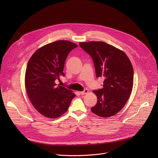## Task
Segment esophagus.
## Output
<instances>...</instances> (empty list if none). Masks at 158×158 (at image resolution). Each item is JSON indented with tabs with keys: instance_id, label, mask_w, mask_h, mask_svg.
<instances>
[{
	"instance_id": "34e87169",
	"label": "esophagus",
	"mask_w": 158,
	"mask_h": 158,
	"mask_svg": "<svg viewBox=\"0 0 158 158\" xmlns=\"http://www.w3.org/2000/svg\"><path fill=\"white\" fill-rule=\"evenodd\" d=\"M88 89H84L83 91H81V92H80V94L81 95H85V94H87L88 92Z\"/></svg>"
}]
</instances>
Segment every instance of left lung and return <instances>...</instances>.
<instances>
[{
    "label": "left lung",
    "mask_w": 158,
    "mask_h": 158,
    "mask_svg": "<svg viewBox=\"0 0 158 158\" xmlns=\"http://www.w3.org/2000/svg\"><path fill=\"white\" fill-rule=\"evenodd\" d=\"M79 45L91 56L97 78H105L103 88L93 90L97 103L91 111L100 117L114 115L123 108L132 91L134 72L130 60L123 51L104 42Z\"/></svg>",
    "instance_id": "obj_1"
}]
</instances>
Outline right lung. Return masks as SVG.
Here are the masks:
<instances>
[{
    "instance_id": "add662e5",
    "label": "right lung",
    "mask_w": 158,
    "mask_h": 158,
    "mask_svg": "<svg viewBox=\"0 0 158 158\" xmlns=\"http://www.w3.org/2000/svg\"><path fill=\"white\" fill-rule=\"evenodd\" d=\"M77 45L57 41L38 49L29 60L25 85L33 106L43 115L56 118L68 111L75 94L55 81L64 77L63 69L68 54Z\"/></svg>"
}]
</instances>
